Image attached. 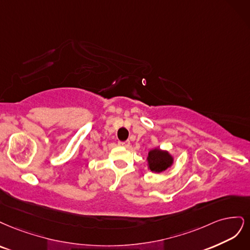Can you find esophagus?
I'll list each match as a JSON object with an SVG mask.
<instances>
[{
    "label": "esophagus",
    "mask_w": 250,
    "mask_h": 250,
    "mask_svg": "<svg viewBox=\"0 0 250 250\" xmlns=\"http://www.w3.org/2000/svg\"><path fill=\"white\" fill-rule=\"evenodd\" d=\"M118 144L120 146H123V147H128L130 146V141H124V142H118Z\"/></svg>",
    "instance_id": "34e87169"
}]
</instances>
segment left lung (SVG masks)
Instances as JSON below:
<instances>
[{
    "label": "left lung",
    "mask_w": 250,
    "mask_h": 250,
    "mask_svg": "<svg viewBox=\"0 0 250 250\" xmlns=\"http://www.w3.org/2000/svg\"><path fill=\"white\" fill-rule=\"evenodd\" d=\"M146 161L148 170L154 173H161L173 165L174 158L168 150L155 147L148 150Z\"/></svg>",
    "instance_id": "8db88e82"
}]
</instances>
